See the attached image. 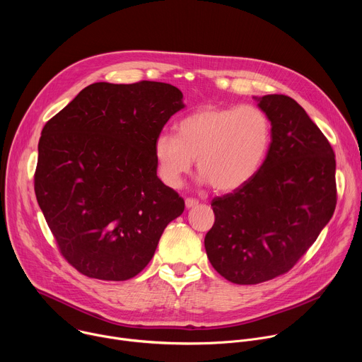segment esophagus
<instances>
[{"instance_id":"obj_1","label":"esophagus","mask_w":362,"mask_h":362,"mask_svg":"<svg viewBox=\"0 0 362 362\" xmlns=\"http://www.w3.org/2000/svg\"><path fill=\"white\" fill-rule=\"evenodd\" d=\"M185 204H186L187 209H190V208H194V206L199 204V200H196V199H193V197H187V199L185 200Z\"/></svg>"}]
</instances>
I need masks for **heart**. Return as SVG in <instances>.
<instances>
[{"label": "heart", "instance_id": "b5f03b06", "mask_svg": "<svg viewBox=\"0 0 362 362\" xmlns=\"http://www.w3.org/2000/svg\"><path fill=\"white\" fill-rule=\"evenodd\" d=\"M271 136V120L261 107L206 106L183 117L176 124V136L160 133L153 156L159 177L169 187H180L197 159L203 183L233 192L261 170Z\"/></svg>", "mask_w": 362, "mask_h": 362}]
</instances>
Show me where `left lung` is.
<instances>
[{
    "label": "left lung",
    "mask_w": 362,
    "mask_h": 362,
    "mask_svg": "<svg viewBox=\"0 0 362 362\" xmlns=\"http://www.w3.org/2000/svg\"><path fill=\"white\" fill-rule=\"evenodd\" d=\"M272 126L256 176L212 200L204 247L225 279L255 285L286 274L311 247L337 206L335 154L324 133L284 94L259 98Z\"/></svg>",
    "instance_id": "1"
}]
</instances>
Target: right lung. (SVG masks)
<instances>
[{
  "label": "right lung",
  "instance_id": "add662e5",
  "mask_svg": "<svg viewBox=\"0 0 362 362\" xmlns=\"http://www.w3.org/2000/svg\"><path fill=\"white\" fill-rule=\"evenodd\" d=\"M168 83H94L40 137L34 190L64 259L80 274L126 281L141 272L185 200L158 177L153 144L183 109Z\"/></svg>",
  "mask_w": 362,
  "mask_h": 362
}]
</instances>
